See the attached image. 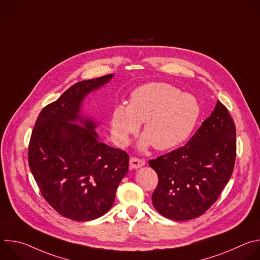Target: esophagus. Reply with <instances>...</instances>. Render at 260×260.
Listing matches in <instances>:
<instances>
[{
  "label": "esophagus",
  "mask_w": 260,
  "mask_h": 260,
  "mask_svg": "<svg viewBox=\"0 0 260 260\" xmlns=\"http://www.w3.org/2000/svg\"><path fill=\"white\" fill-rule=\"evenodd\" d=\"M129 165L134 169H139L145 165V160L142 158H138V157H132L129 159Z\"/></svg>",
  "instance_id": "1"
}]
</instances>
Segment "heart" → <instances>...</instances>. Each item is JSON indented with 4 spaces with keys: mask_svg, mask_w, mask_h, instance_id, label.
Masks as SVG:
<instances>
[{
    "mask_svg": "<svg viewBox=\"0 0 260 260\" xmlns=\"http://www.w3.org/2000/svg\"><path fill=\"white\" fill-rule=\"evenodd\" d=\"M199 115L194 96L181 93L168 83H148L133 91L128 106L118 105L113 110L111 131L116 142L124 146L144 122L140 146L169 150L187 139Z\"/></svg>",
    "mask_w": 260,
    "mask_h": 260,
    "instance_id": "obj_1",
    "label": "heart"
}]
</instances>
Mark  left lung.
Wrapping results in <instances>:
<instances>
[{
	"instance_id": "obj_1",
	"label": "left lung",
	"mask_w": 260,
	"mask_h": 260,
	"mask_svg": "<svg viewBox=\"0 0 260 260\" xmlns=\"http://www.w3.org/2000/svg\"><path fill=\"white\" fill-rule=\"evenodd\" d=\"M236 151L235 122L218 101L186 145L149 160L158 176L152 194L155 210L177 221L203 215L230 181Z\"/></svg>"
}]
</instances>
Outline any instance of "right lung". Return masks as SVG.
<instances>
[{
	"label": "right lung",
	"instance_id": "right-lung-1",
	"mask_svg": "<svg viewBox=\"0 0 260 260\" xmlns=\"http://www.w3.org/2000/svg\"><path fill=\"white\" fill-rule=\"evenodd\" d=\"M112 77L71 86L43 108L31 132L30 172L45 201L69 219L89 221L106 214L128 171V154L100 142L98 124L80 114L84 98Z\"/></svg>",
	"mask_w": 260,
	"mask_h": 260
}]
</instances>
